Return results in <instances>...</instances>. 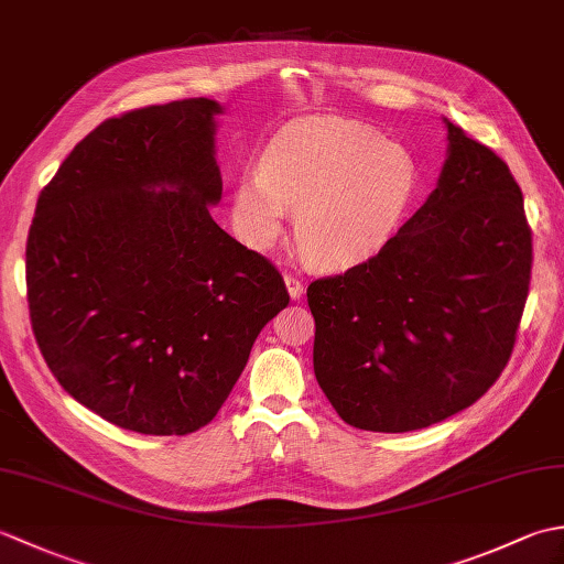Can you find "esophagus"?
<instances>
[{"label":"esophagus","mask_w":564,"mask_h":564,"mask_svg":"<svg viewBox=\"0 0 564 564\" xmlns=\"http://www.w3.org/2000/svg\"><path fill=\"white\" fill-rule=\"evenodd\" d=\"M285 289H289V293H291L293 301H297V297H303L305 285H303V281H301V279H297V275H293V273H285Z\"/></svg>","instance_id":"1"}]
</instances>
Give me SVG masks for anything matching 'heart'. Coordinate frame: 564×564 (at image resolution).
Instances as JSON below:
<instances>
[{
    "label": "heart",
    "instance_id": "1",
    "mask_svg": "<svg viewBox=\"0 0 564 564\" xmlns=\"http://www.w3.org/2000/svg\"><path fill=\"white\" fill-rule=\"evenodd\" d=\"M419 182L416 162L378 130L346 118H307L275 135L235 186L232 220L267 251L295 210L297 245L322 267H349L388 242Z\"/></svg>",
    "mask_w": 564,
    "mask_h": 564
}]
</instances>
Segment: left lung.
Instances as JSON below:
<instances>
[{
  "label": "left lung",
  "instance_id": "8db88e82",
  "mask_svg": "<svg viewBox=\"0 0 564 564\" xmlns=\"http://www.w3.org/2000/svg\"><path fill=\"white\" fill-rule=\"evenodd\" d=\"M438 186L356 267L307 285L319 388L346 424L424 429L477 402L507 368L533 239L507 162L446 121Z\"/></svg>",
  "mask_w": 564,
  "mask_h": 564
}]
</instances>
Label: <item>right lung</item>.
<instances>
[{
    "label": "right lung",
    "mask_w": 564,
    "mask_h": 564,
    "mask_svg": "<svg viewBox=\"0 0 564 564\" xmlns=\"http://www.w3.org/2000/svg\"><path fill=\"white\" fill-rule=\"evenodd\" d=\"M220 111L184 99L106 118L35 203L33 337L65 392L138 434L210 424L291 301L279 269L210 218Z\"/></svg>",
    "instance_id": "add662e5"
}]
</instances>
